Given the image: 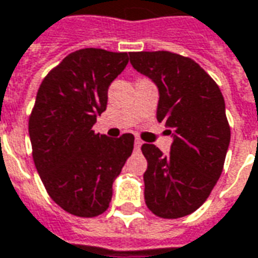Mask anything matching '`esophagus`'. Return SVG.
Here are the masks:
<instances>
[{
    "mask_svg": "<svg viewBox=\"0 0 258 258\" xmlns=\"http://www.w3.org/2000/svg\"><path fill=\"white\" fill-rule=\"evenodd\" d=\"M134 145H135V149H140V148H141V145H142V141L140 140V138H135Z\"/></svg>",
    "mask_w": 258,
    "mask_h": 258,
    "instance_id": "34e87169",
    "label": "esophagus"
}]
</instances>
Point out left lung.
Returning <instances> with one entry per match:
<instances>
[{"mask_svg": "<svg viewBox=\"0 0 258 258\" xmlns=\"http://www.w3.org/2000/svg\"><path fill=\"white\" fill-rule=\"evenodd\" d=\"M135 70L159 92L156 118L173 137L169 155L144 144L145 203L166 219L190 215L217 184L230 142L219 86L197 62L170 51L130 54Z\"/></svg>", "mask_w": 258, "mask_h": 258, "instance_id": "obj_1", "label": "left lung"}]
</instances>
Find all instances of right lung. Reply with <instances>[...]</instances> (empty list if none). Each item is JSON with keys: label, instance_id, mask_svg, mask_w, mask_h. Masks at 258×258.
<instances>
[{"label": "right lung", "instance_id": "add662e5", "mask_svg": "<svg viewBox=\"0 0 258 258\" xmlns=\"http://www.w3.org/2000/svg\"><path fill=\"white\" fill-rule=\"evenodd\" d=\"M127 64V53L82 48L51 70L37 91L29 118L36 169L54 203L77 217L109 208L113 181L133 154V134L109 138L92 130Z\"/></svg>", "mask_w": 258, "mask_h": 258}]
</instances>
